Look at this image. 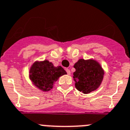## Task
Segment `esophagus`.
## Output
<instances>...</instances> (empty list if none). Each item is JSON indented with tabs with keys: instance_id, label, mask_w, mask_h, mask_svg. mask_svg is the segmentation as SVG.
<instances>
[{
	"instance_id": "esophagus-1",
	"label": "esophagus",
	"mask_w": 130,
	"mask_h": 130,
	"mask_svg": "<svg viewBox=\"0 0 130 130\" xmlns=\"http://www.w3.org/2000/svg\"><path fill=\"white\" fill-rule=\"evenodd\" d=\"M66 72H67V74H68V75H71V71H70V70L69 69H67Z\"/></svg>"
}]
</instances>
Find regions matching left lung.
<instances>
[{
	"mask_svg": "<svg viewBox=\"0 0 130 130\" xmlns=\"http://www.w3.org/2000/svg\"><path fill=\"white\" fill-rule=\"evenodd\" d=\"M74 73L75 87L78 91L89 93L96 90L102 82L104 72L101 67L95 60L79 59L74 64Z\"/></svg>",
	"mask_w": 130,
	"mask_h": 130,
	"instance_id": "left-lung-1",
	"label": "left lung"
}]
</instances>
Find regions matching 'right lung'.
Instances as JSON below:
<instances>
[{
  "label": "right lung",
  "instance_id": "1",
  "mask_svg": "<svg viewBox=\"0 0 130 130\" xmlns=\"http://www.w3.org/2000/svg\"><path fill=\"white\" fill-rule=\"evenodd\" d=\"M67 73L61 66L54 67L52 63L46 60L36 62L30 70V79L40 90L48 91L52 88L54 82L59 76Z\"/></svg>",
  "mask_w": 130,
  "mask_h": 130
}]
</instances>
